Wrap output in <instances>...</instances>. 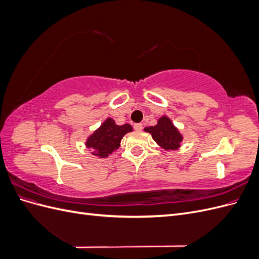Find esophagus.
<instances>
[{"instance_id":"obj_1","label":"esophagus","mask_w":259,"mask_h":259,"mask_svg":"<svg viewBox=\"0 0 259 259\" xmlns=\"http://www.w3.org/2000/svg\"><path fill=\"white\" fill-rule=\"evenodd\" d=\"M134 128H135V131L140 132V131L143 130V124H142V123H136V124L134 125Z\"/></svg>"}]
</instances>
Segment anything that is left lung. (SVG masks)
Wrapping results in <instances>:
<instances>
[{"mask_svg": "<svg viewBox=\"0 0 259 259\" xmlns=\"http://www.w3.org/2000/svg\"><path fill=\"white\" fill-rule=\"evenodd\" d=\"M145 132L150 133L154 142L165 150H177L183 142V135L166 115L161 116L154 126L146 127Z\"/></svg>", "mask_w": 259, "mask_h": 259, "instance_id": "left-lung-1", "label": "left lung"}]
</instances>
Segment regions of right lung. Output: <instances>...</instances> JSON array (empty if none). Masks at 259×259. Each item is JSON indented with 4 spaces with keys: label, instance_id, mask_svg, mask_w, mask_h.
Listing matches in <instances>:
<instances>
[{
    "label": "right lung",
    "instance_id": "1",
    "mask_svg": "<svg viewBox=\"0 0 259 259\" xmlns=\"http://www.w3.org/2000/svg\"><path fill=\"white\" fill-rule=\"evenodd\" d=\"M133 127L130 124L116 125L115 122L108 119L100 125L93 134L86 140V147L94 150L92 154L99 158H107L120 147L123 136L132 132Z\"/></svg>",
    "mask_w": 259,
    "mask_h": 259
}]
</instances>
